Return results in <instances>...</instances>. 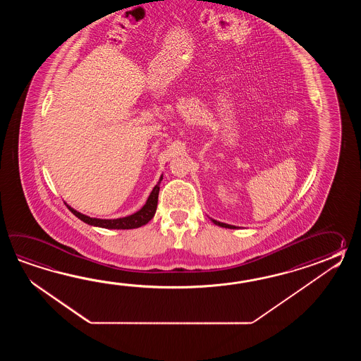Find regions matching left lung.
<instances>
[{
    "instance_id": "8db88e82",
    "label": "left lung",
    "mask_w": 361,
    "mask_h": 361,
    "mask_svg": "<svg viewBox=\"0 0 361 361\" xmlns=\"http://www.w3.org/2000/svg\"><path fill=\"white\" fill-rule=\"evenodd\" d=\"M214 224L216 226H219V227H224V228H231V230H233V228H238L236 226H231V224H227V223L218 222V221H215V219H212Z\"/></svg>"
}]
</instances>
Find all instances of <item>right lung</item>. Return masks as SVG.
<instances>
[{
  "mask_svg": "<svg viewBox=\"0 0 361 361\" xmlns=\"http://www.w3.org/2000/svg\"><path fill=\"white\" fill-rule=\"evenodd\" d=\"M162 176L159 179L157 184L154 185V190L149 193L146 204L139 209L137 213L123 216V218H116V219H100V218H92L87 215L82 214L80 212L75 210L73 207H69L66 202V205L69 210L76 215L78 219L82 222L87 223L94 227H100V228H107V230H131V228H138L145 226L154 218L156 209H157V200H159V191H160V183H161Z\"/></svg>",
  "mask_w": 361,
  "mask_h": 361,
  "instance_id": "1",
  "label": "right lung"
}]
</instances>
